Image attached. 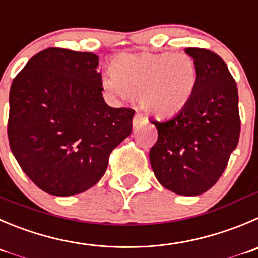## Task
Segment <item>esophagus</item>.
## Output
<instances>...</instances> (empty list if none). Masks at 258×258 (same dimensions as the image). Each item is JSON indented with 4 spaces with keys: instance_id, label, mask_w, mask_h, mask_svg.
Here are the masks:
<instances>
[{
    "instance_id": "obj_1",
    "label": "esophagus",
    "mask_w": 258,
    "mask_h": 258,
    "mask_svg": "<svg viewBox=\"0 0 258 258\" xmlns=\"http://www.w3.org/2000/svg\"><path fill=\"white\" fill-rule=\"evenodd\" d=\"M146 122H147V119L142 114L134 115V119H133V126L134 127H139L142 124H146Z\"/></svg>"
}]
</instances>
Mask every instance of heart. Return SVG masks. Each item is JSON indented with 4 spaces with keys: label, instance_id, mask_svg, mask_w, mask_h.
<instances>
[{
    "label": "heart",
    "instance_id": "1",
    "mask_svg": "<svg viewBox=\"0 0 258 258\" xmlns=\"http://www.w3.org/2000/svg\"><path fill=\"white\" fill-rule=\"evenodd\" d=\"M107 91L120 97L139 96L141 107L156 117H171L190 102L198 82V66L185 53H121L110 62Z\"/></svg>",
    "mask_w": 258,
    "mask_h": 258
}]
</instances>
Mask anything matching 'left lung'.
I'll use <instances>...</instances> for the list:
<instances>
[{
    "instance_id": "left-lung-1",
    "label": "left lung",
    "mask_w": 258,
    "mask_h": 258,
    "mask_svg": "<svg viewBox=\"0 0 258 258\" xmlns=\"http://www.w3.org/2000/svg\"><path fill=\"white\" fill-rule=\"evenodd\" d=\"M198 66V82L187 106L164 121L149 151L154 176L177 195L196 196L224 172L241 132L238 90L224 60L213 51L186 48Z\"/></svg>"
}]
</instances>
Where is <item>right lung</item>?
Masks as SVG:
<instances>
[{
  "mask_svg": "<svg viewBox=\"0 0 258 258\" xmlns=\"http://www.w3.org/2000/svg\"><path fill=\"white\" fill-rule=\"evenodd\" d=\"M99 57L48 48L35 54L10 90V148L29 178L55 196L96 185L109 156L132 133L134 110L102 97Z\"/></svg>",
  "mask_w": 258,
  "mask_h": 258,
  "instance_id": "obj_1",
  "label": "right lung"
}]
</instances>
